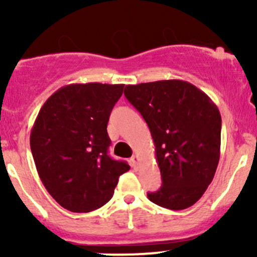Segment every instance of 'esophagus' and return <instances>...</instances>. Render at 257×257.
I'll use <instances>...</instances> for the list:
<instances>
[{
  "label": "esophagus",
  "mask_w": 257,
  "mask_h": 257,
  "mask_svg": "<svg viewBox=\"0 0 257 257\" xmlns=\"http://www.w3.org/2000/svg\"><path fill=\"white\" fill-rule=\"evenodd\" d=\"M131 164H132V167H134V168L138 167V165H139V158H138V155H133V157H132Z\"/></svg>",
  "instance_id": "34e87169"
}]
</instances>
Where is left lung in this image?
Returning <instances> with one entry per match:
<instances>
[{
  "instance_id": "obj_1",
  "label": "left lung",
  "mask_w": 257,
  "mask_h": 257,
  "mask_svg": "<svg viewBox=\"0 0 257 257\" xmlns=\"http://www.w3.org/2000/svg\"><path fill=\"white\" fill-rule=\"evenodd\" d=\"M124 95L149 126L163 184L148 193L170 210L190 208L214 179L220 159L221 115L199 88L180 79L125 85Z\"/></svg>"
}]
</instances>
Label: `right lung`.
Instances as JSON below:
<instances>
[{"instance_id": "1", "label": "right lung", "mask_w": 257, "mask_h": 257, "mask_svg": "<svg viewBox=\"0 0 257 257\" xmlns=\"http://www.w3.org/2000/svg\"><path fill=\"white\" fill-rule=\"evenodd\" d=\"M124 84L74 83L41 108L30 137L38 175L52 198L73 212L99 209L131 169L108 155L107 124Z\"/></svg>"}]
</instances>
